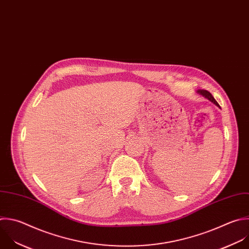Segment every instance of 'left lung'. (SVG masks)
<instances>
[{
  "instance_id": "obj_1",
  "label": "left lung",
  "mask_w": 249,
  "mask_h": 249,
  "mask_svg": "<svg viewBox=\"0 0 249 249\" xmlns=\"http://www.w3.org/2000/svg\"><path fill=\"white\" fill-rule=\"evenodd\" d=\"M197 93H198L199 95L203 96L204 98H206L207 100H209L211 103H213V104H214V105H216L217 107H220L219 104L216 102V100L213 98V96H212L208 91H205V90H198V91H197Z\"/></svg>"
}]
</instances>
